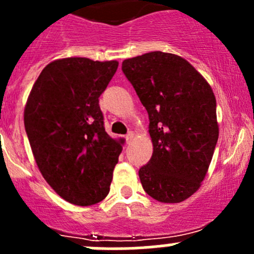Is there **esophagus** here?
I'll return each instance as SVG.
<instances>
[{"mask_svg":"<svg viewBox=\"0 0 254 254\" xmlns=\"http://www.w3.org/2000/svg\"><path fill=\"white\" fill-rule=\"evenodd\" d=\"M132 137H134V132H132V131L127 132V134L125 135V140H127V143H130V142H131Z\"/></svg>","mask_w":254,"mask_h":254,"instance_id":"esophagus-1","label":"esophagus"}]
</instances>
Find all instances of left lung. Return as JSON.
Here are the masks:
<instances>
[{
    "mask_svg": "<svg viewBox=\"0 0 254 254\" xmlns=\"http://www.w3.org/2000/svg\"><path fill=\"white\" fill-rule=\"evenodd\" d=\"M122 70L150 120L153 152L139 170L143 190L161 203H181L200 187L219 139L214 92L175 54L151 51L127 59Z\"/></svg>",
    "mask_w": 254,
    "mask_h": 254,
    "instance_id": "1",
    "label": "left lung"
}]
</instances>
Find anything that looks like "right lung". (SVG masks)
I'll return each mask as SVG.
<instances>
[{
	"label": "right lung",
	"mask_w": 254,
	"mask_h": 254,
	"mask_svg": "<svg viewBox=\"0 0 254 254\" xmlns=\"http://www.w3.org/2000/svg\"><path fill=\"white\" fill-rule=\"evenodd\" d=\"M118 61L55 60L39 75L24 108V127L40 173L66 201L88 206L109 193L123 140L104 129L99 96Z\"/></svg>",
	"instance_id": "obj_1"
}]
</instances>
